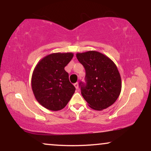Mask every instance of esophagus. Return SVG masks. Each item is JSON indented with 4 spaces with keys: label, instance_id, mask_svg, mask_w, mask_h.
Listing matches in <instances>:
<instances>
[{
    "label": "esophagus",
    "instance_id": "obj_1",
    "mask_svg": "<svg viewBox=\"0 0 151 151\" xmlns=\"http://www.w3.org/2000/svg\"><path fill=\"white\" fill-rule=\"evenodd\" d=\"M74 86H75V88L76 89H78V88H79V84H78V82H77V83H75V84H74Z\"/></svg>",
    "mask_w": 151,
    "mask_h": 151
}]
</instances>
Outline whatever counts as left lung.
Listing matches in <instances>:
<instances>
[{
    "label": "left lung",
    "mask_w": 151,
    "mask_h": 151,
    "mask_svg": "<svg viewBox=\"0 0 151 151\" xmlns=\"http://www.w3.org/2000/svg\"><path fill=\"white\" fill-rule=\"evenodd\" d=\"M86 71L85 80L79 83L81 93L94 110L108 108L116 101L121 91V79L114 62L96 51L77 53Z\"/></svg>",
    "instance_id": "left-lung-1"
}]
</instances>
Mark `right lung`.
<instances>
[{
    "label": "right lung",
    "instance_id": "1",
    "mask_svg": "<svg viewBox=\"0 0 151 151\" xmlns=\"http://www.w3.org/2000/svg\"><path fill=\"white\" fill-rule=\"evenodd\" d=\"M72 52L53 53L37 63L32 75V89L37 101L51 111L64 109L75 91L65 67L71 61Z\"/></svg>",
    "mask_w": 151,
    "mask_h": 151
}]
</instances>
